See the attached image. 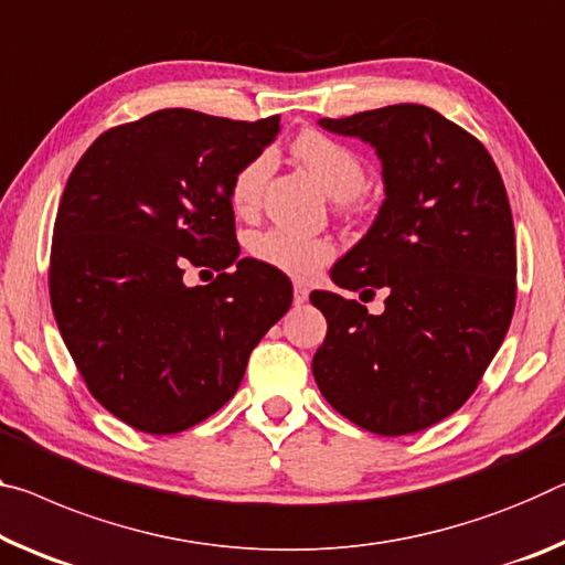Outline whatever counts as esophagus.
Returning a JSON list of instances; mask_svg holds the SVG:
<instances>
[{
  "mask_svg": "<svg viewBox=\"0 0 565 565\" xmlns=\"http://www.w3.org/2000/svg\"><path fill=\"white\" fill-rule=\"evenodd\" d=\"M307 297H309L307 286H303V284H294V303H297V307H299V303L307 301Z\"/></svg>",
  "mask_w": 565,
  "mask_h": 565,
  "instance_id": "esophagus-1",
  "label": "esophagus"
}]
</instances>
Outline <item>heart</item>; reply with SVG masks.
I'll return each instance as SVG.
<instances>
[{"label": "heart", "mask_w": 565, "mask_h": 565, "mask_svg": "<svg viewBox=\"0 0 565 565\" xmlns=\"http://www.w3.org/2000/svg\"><path fill=\"white\" fill-rule=\"evenodd\" d=\"M291 150L315 173V178L324 185V191L331 199L349 201L364 191V163L354 150H349L339 140L309 130L294 140ZM268 173H271V158L266 153L250 158L238 170L234 178V188H231V199H234L236 211L246 213L256 209ZM248 250L256 262L266 264L268 268H276V271L286 276H294V279H309V276H315L334 256L331 241L291 234V231L284 228H268L262 231V234L250 236Z\"/></svg>", "instance_id": "b5f03b06"}]
</instances>
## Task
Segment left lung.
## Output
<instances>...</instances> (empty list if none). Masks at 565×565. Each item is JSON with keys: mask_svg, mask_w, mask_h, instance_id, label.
<instances>
[{"mask_svg": "<svg viewBox=\"0 0 565 565\" xmlns=\"http://www.w3.org/2000/svg\"><path fill=\"white\" fill-rule=\"evenodd\" d=\"M382 163L384 201L331 266L339 289L384 291V311L311 291L327 317L311 372L339 415L370 433H419L452 415L503 344L515 307L508 193L480 142L425 105L321 118Z\"/></svg>", "mask_w": 565, "mask_h": 565, "instance_id": "left-lung-1", "label": "left lung"}]
</instances>
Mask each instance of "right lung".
I'll return each mask as SVG.
<instances>
[{"mask_svg":"<svg viewBox=\"0 0 565 565\" xmlns=\"http://www.w3.org/2000/svg\"><path fill=\"white\" fill-rule=\"evenodd\" d=\"M279 130L276 115L241 122L168 107L103 132L67 178L52 311L93 397L140 433H181L226 405L291 307L281 271L238 256L231 209L236 173ZM188 265L222 274L188 287Z\"/></svg>","mask_w":565,"mask_h":565,"instance_id":"add662e5","label":"right lung"}]
</instances>
